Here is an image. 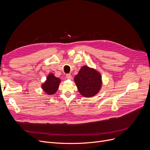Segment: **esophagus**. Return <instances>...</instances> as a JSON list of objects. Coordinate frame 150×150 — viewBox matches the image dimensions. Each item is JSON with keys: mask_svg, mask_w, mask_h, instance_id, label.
Masks as SVG:
<instances>
[{"mask_svg": "<svg viewBox=\"0 0 150 150\" xmlns=\"http://www.w3.org/2000/svg\"><path fill=\"white\" fill-rule=\"evenodd\" d=\"M66 78H67V79H69V80H70L71 78H72V75H71V74H66Z\"/></svg>", "mask_w": 150, "mask_h": 150, "instance_id": "esophagus-1", "label": "esophagus"}]
</instances>
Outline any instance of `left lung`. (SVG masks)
I'll return each mask as SVG.
<instances>
[{
    "instance_id": "8db88e82",
    "label": "left lung",
    "mask_w": 150,
    "mask_h": 150,
    "mask_svg": "<svg viewBox=\"0 0 150 150\" xmlns=\"http://www.w3.org/2000/svg\"><path fill=\"white\" fill-rule=\"evenodd\" d=\"M74 80L78 91L83 96L86 97L95 96L101 86L100 74L86 66L81 69Z\"/></svg>"
}]
</instances>
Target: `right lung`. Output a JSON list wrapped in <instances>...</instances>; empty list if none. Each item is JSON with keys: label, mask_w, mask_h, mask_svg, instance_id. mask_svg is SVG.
I'll list each match as a JSON object with an SVG mask.
<instances>
[{"label": "right lung", "mask_w": 150, "mask_h": 150, "mask_svg": "<svg viewBox=\"0 0 150 150\" xmlns=\"http://www.w3.org/2000/svg\"><path fill=\"white\" fill-rule=\"evenodd\" d=\"M59 83L60 80L59 78L55 77L53 74H51L47 76L45 83L42 84V88L47 94L52 95L57 91Z\"/></svg>", "instance_id": "obj_1"}]
</instances>
